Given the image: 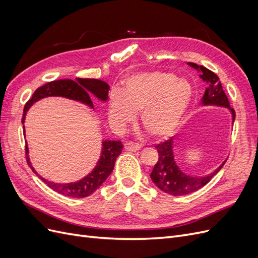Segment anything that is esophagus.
<instances>
[{
  "label": "esophagus",
  "mask_w": 258,
  "mask_h": 258,
  "mask_svg": "<svg viewBox=\"0 0 258 258\" xmlns=\"http://www.w3.org/2000/svg\"><path fill=\"white\" fill-rule=\"evenodd\" d=\"M140 148H141V146H140L139 144H136V143H132V142H126L124 143V150L128 151V152H138Z\"/></svg>",
  "instance_id": "1"
}]
</instances>
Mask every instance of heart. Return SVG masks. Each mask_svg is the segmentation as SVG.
<instances>
[{"instance_id":"1","label":"heart","mask_w":258,"mask_h":258,"mask_svg":"<svg viewBox=\"0 0 258 258\" xmlns=\"http://www.w3.org/2000/svg\"><path fill=\"white\" fill-rule=\"evenodd\" d=\"M195 89L183 77L166 71L132 74L122 82V88L112 92L108 118L122 129L141 112V123L153 138L170 135L183 120L192 104Z\"/></svg>"}]
</instances>
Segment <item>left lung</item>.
Segmentation results:
<instances>
[{"instance_id": "obj_1", "label": "left lung", "mask_w": 258, "mask_h": 258, "mask_svg": "<svg viewBox=\"0 0 258 258\" xmlns=\"http://www.w3.org/2000/svg\"><path fill=\"white\" fill-rule=\"evenodd\" d=\"M187 64L197 70L200 73V79L208 85L205 95L201 99V105L226 107L231 114L233 123L236 113L235 110L229 105L228 98L223 90L218 76L202 66L192 63V62H188ZM156 148H157L159 158L152 171L151 178L156 187H158L161 191L172 195V196H184V195H188L200 189L201 187L208 184L212 177L218 173V171L223 168L226 162V160H224L220 166L209 174L200 176L190 175L183 172V170L177 166L174 159L173 138L156 145Z\"/></svg>"}]
</instances>
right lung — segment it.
<instances>
[{
	"label": "right lung",
	"instance_id": "1",
	"mask_svg": "<svg viewBox=\"0 0 258 258\" xmlns=\"http://www.w3.org/2000/svg\"><path fill=\"white\" fill-rule=\"evenodd\" d=\"M108 90H110V86L105 82L92 79H76V81L59 80L47 83L42 86V87L37 88L33 93L32 98L27 102L25 108H23L22 123H25L26 115L27 112L30 110V107L43 98L64 97L67 99H71L80 103H83L93 110L95 107H93L90 96H95L101 102H106L108 99ZM23 132H25V126H23ZM122 147L123 145L120 141L103 140L102 150H101L100 158L96 167L93 168L90 173L81 178L80 181L72 183H54L44 178L36 172L33 166L31 165L28 145H26V155L27 162L30 168L51 189L68 197L84 198L88 197L92 192H95L103 184L107 176L112 173L116 158L121 154Z\"/></svg>",
	"mask_w": 258,
	"mask_h": 258
}]
</instances>
